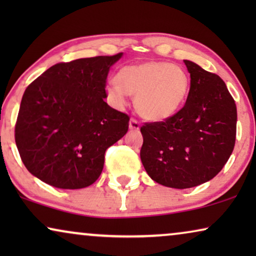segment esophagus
I'll return each instance as SVG.
<instances>
[{"label": "esophagus", "mask_w": 256, "mask_h": 256, "mask_svg": "<svg viewBox=\"0 0 256 256\" xmlns=\"http://www.w3.org/2000/svg\"><path fill=\"white\" fill-rule=\"evenodd\" d=\"M129 128H130L132 130H138L140 122L136 120V118H130V121H129Z\"/></svg>", "instance_id": "esophagus-1"}]
</instances>
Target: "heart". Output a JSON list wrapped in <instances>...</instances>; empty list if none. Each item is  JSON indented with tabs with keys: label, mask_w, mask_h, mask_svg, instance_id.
Returning <instances> with one entry per match:
<instances>
[{
	"label": "heart",
	"mask_w": 256,
	"mask_h": 256,
	"mask_svg": "<svg viewBox=\"0 0 256 256\" xmlns=\"http://www.w3.org/2000/svg\"><path fill=\"white\" fill-rule=\"evenodd\" d=\"M116 82L106 87L108 96L118 106L127 94L135 96V107L142 118L162 121L183 106L190 90V79L180 66L166 62H146L124 66Z\"/></svg>",
	"instance_id": "b5f03b06"
}]
</instances>
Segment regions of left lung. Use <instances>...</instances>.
<instances>
[{"mask_svg":"<svg viewBox=\"0 0 256 256\" xmlns=\"http://www.w3.org/2000/svg\"><path fill=\"white\" fill-rule=\"evenodd\" d=\"M190 90L184 107L141 127V160L152 180L188 188L216 176L228 160L236 136V101L219 76L184 60Z\"/></svg>","mask_w":256,"mask_h":256,"instance_id":"8db88e82","label":"left lung"}]
</instances>
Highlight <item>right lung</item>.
<instances>
[{
    "label": "right lung",
    "instance_id": "right-lung-1",
    "mask_svg": "<svg viewBox=\"0 0 256 256\" xmlns=\"http://www.w3.org/2000/svg\"><path fill=\"white\" fill-rule=\"evenodd\" d=\"M122 57L58 62L26 87L15 126L22 162L58 188H82L102 172L104 152L124 138L129 116L104 102L110 68Z\"/></svg>",
    "mask_w": 256,
    "mask_h": 256
}]
</instances>
